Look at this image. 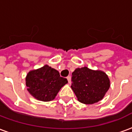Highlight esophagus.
Masks as SVG:
<instances>
[{"mask_svg": "<svg viewBox=\"0 0 132 132\" xmlns=\"http://www.w3.org/2000/svg\"><path fill=\"white\" fill-rule=\"evenodd\" d=\"M66 78H67V80H68V81H69V83H71V76H67L66 77Z\"/></svg>", "mask_w": 132, "mask_h": 132, "instance_id": "esophagus-1", "label": "esophagus"}]
</instances>
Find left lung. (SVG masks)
Here are the masks:
<instances>
[{"mask_svg":"<svg viewBox=\"0 0 132 132\" xmlns=\"http://www.w3.org/2000/svg\"><path fill=\"white\" fill-rule=\"evenodd\" d=\"M71 88L78 100L90 105L104 97L110 88V81L102 71H94L88 67L78 68L72 73Z\"/></svg>","mask_w":132,"mask_h":132,"instance_id":"1","label":"left lung"}]
</instances>
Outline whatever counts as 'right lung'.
Masks as SVG:
<instances>
[{
	"label": "right lung",
	"instance_id": "add662e5",
	"mask_svg": "<svg viewBox=\"0 0 132 132\" xmlns=\"http://www.w3.org/2000/svg\"><path fill=\"white\" fill-rule=\"evenodd\" d=\"M25 81L30 95L43 102L53 100L60 89L68 83L66 78L61 77L59 72L48 65L30 71Z\"/></svg>",
	"mask_w": 132,
	"mask_h": 132
}]
</instances>
